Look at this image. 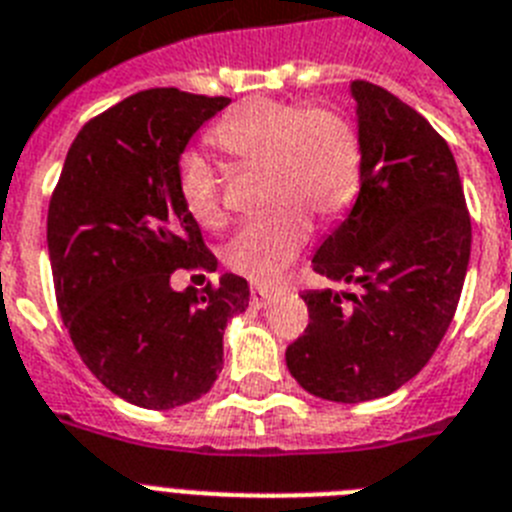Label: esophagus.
I'll list each match as a JSON object with an SVG mask.
<instances>
[{
    "label": "esophagus",
    "mask_w": 512,
    "mask_h": 512,
    "mask_svg": "<svg viewBox=\"0 0 512 512\" xmlns=\"http://www.w3.org/2000/svg\"><path fill=\"white\" fill-rule=\"evenodd\" d=\"M277 295H280L277 290H269V287H261V285H251V303L256 308L269 306Z\"/></svg>",
    "instance_id": "1"
}]
</instances>
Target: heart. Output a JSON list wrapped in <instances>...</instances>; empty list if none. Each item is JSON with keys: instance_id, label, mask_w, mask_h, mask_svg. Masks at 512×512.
<instances>
[{"instance_id": "b5f03b06", "label": "heart", "mask_w": 512, "mask_h": 512, "mask_svg": "<svg viewBox=\"0 0 512 512\" xmlns=\"http://www.w3.org/2000/svg\"><path fill=\"white\" fill-rule=\"evenodd\" d=\"M211 143L243 167H264V201L274 204L227 243L230 269L277 285L311 240V214L332 219L353 201L361 177V141L353 122L335 107L251 99L211 128ZM180 198L201 225H219L222 185L198 151L177 164Z\"/></svg>"}]
</instances>
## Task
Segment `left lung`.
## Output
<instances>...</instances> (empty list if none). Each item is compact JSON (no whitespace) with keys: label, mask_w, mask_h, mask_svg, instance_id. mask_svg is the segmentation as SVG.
<instances>
[{"label":"left lung","mask_w":512,"mask_h":512,"mask_svg":"<svg viewBox=\"0 0 512 512\" xmlns=\"http://www.w3.org/2000/svg\"><path fill=\"white\" fill-rule=\"evenodd\" d=\"M361 190L314 256L356 293L306 290L308 327L287 345L303 390L335 403L390 395L424 369L453 322L471 259V217L447 141L398 96L350 83Z\"/></svg>","instance_id":"1"}]
</instances>
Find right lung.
Instances as JSON below:
<instances>
[{"label": "right lung", "instance_id": "add662e5", "mask_svg": "<svg viewBox=\"0 0 512 512\" xmlns=\"http://www.w3.org/2000/svg\"><path fill=\"white\" fill-rule=\"evenodd\" d=\"M227 104L177 88L122 99L75 135L49 201L46 243L70 340L107 390L151 411L211 390L227 319L248 308L238 274L204 290L170 285L175 269H217L180 198L177 164Z\"/></svg>", "mask_w": 512, "mask_h": 512}]
</instances>
